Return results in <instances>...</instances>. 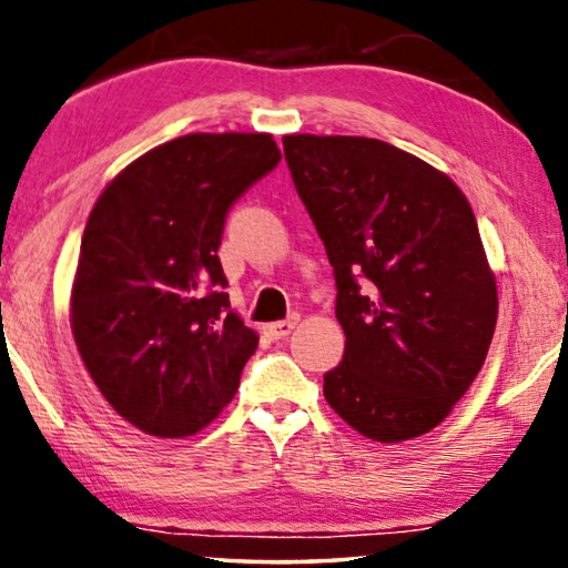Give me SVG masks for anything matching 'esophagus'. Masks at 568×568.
Listing matches in <instances>:
<instances>
[{
  "label": "esophagus",
  "mask_w": 568,
  "mask_h": 568,
  "mask_svg": "<svg viewBox=\"0 0 568 568\" xmlns=\"http://www.w3.org/2000/svg\"><path fill=\"white\" fill-rule=\"evenodd\" d=\"M297 323H300V317L294 315V317H286V321L268 323L266 328H263V331H266V336H268V338L278 341V338H286V336H290V333H292L294 328H297Z\"/></svg>",
  "instance_id": "obj_1"
}]
</instances>
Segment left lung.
<instances>
[{
  "label": "left lung",
  "instance_id": "left-lung-1",
  "mask_svg": "<svg viewBox=\"0 0 568 568\" xmlns=\"http://www.w3.org/2000/svg\"><path fill=\"white\" fill-rule=\"evenodd\" d=\"M282 142L346 333L325 400L367 439L422 437L463 398L494 338L499 294L476 214L453 178L379 139Z\"/></svg>",
  "mask_w": 568,
  "mask_h": 568
}]
</instances>
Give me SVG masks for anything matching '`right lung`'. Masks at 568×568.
<instances>
[{
  "mask_svg": "<svg viewBox=\"0 0 568 568\" xmlns=\"http://www.w3.org/2000/svg\"><path fill=\"white\" fill-rule=\"evenodd\" d=\"M278 160L271 134H185L92 206L69 323L92 383L144 434L191 437L235 398L258 333L230 310L216 251L232 201Z\"/></svg>",
  "mask_w": 568,
  "mask_h": 568,
  "instance_id": "obj_1",
  "label": "right lung"
}]
</instances>
